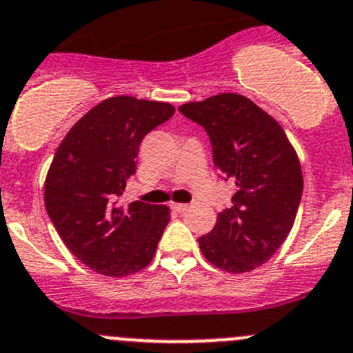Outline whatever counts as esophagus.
I'll return each mask as SVG.
<instances>
[{"label": "esophagus", "instance_id": "esophagus-1", "mask_svg": "<svg viewBox=\"0 0 353 353\" xmlns=\"http://www.w3.org/2000/svg\"><path fill=\"white\" fill-rule=\"evenodd\" d=\"M170 207H172L174 210H177V212H184V210H188L186 203H172Z\"/></svg>", "mask_w": 353, "mask_h": 353}]
</instances>
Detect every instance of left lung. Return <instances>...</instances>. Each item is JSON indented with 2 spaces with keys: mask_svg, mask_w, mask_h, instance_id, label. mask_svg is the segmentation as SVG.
<instances>
[{
  "mask_svg": "<svg viewBox=\"0 0 353 353\" xmlns=\"http://www.w3.org/2000/svg\"><path fill=\"white\" fill-rule=\"evenodd\" d=\"M179 111L205 128L214 167L235 184L233 205L200 236V251L223 272H251L279 251L294 225L303 193L298 153L281 123L240 94L186 102Z\"/></svg>",
  "mask_w": 353,
  "mask_h": 353,
  "instance_id": "obj_1",
  "label": "left lung"
}]
</instances>
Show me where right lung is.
I'll list each match as a JSON object with an SVG mask.
<instances>
[{
    "label": "right lung",
    "instance_id": "obj_1",
    "mask_svg": "<svg viewBox=\"0 0 353 353\" xmlns=\"http://www.w3.org/2000/svg\"><path fill=\"white\" fill-rule=\"evenodd\" d=\"M169 102L117 95L81 117L59 144L45 179V207L74 258L106 276L146 268L170 221L167 205H117L136 172L139 144L174 114Z\"/></svg>",
    "mask_w": 353,
    "mask_h": 353
}]
</instances>
